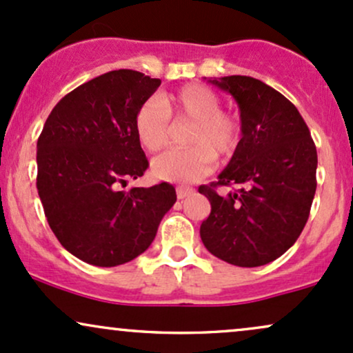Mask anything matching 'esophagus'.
Masks as SVG:
<instances>
[{
    "label": "esophagus",
    "mask_w": 353,
    "mask_h": 353,
    "mask_svg": "<svg viewBox=\"0 0 353 353\" xmlns=\"http://www.w3.org/2000/svg\"><path fill=\"white\" fill-rule=\"evenodd\" d=\"M176 192H177V199H185V197H189L190 194H194V189L188 188V185H179V188L176 189Z\"/></svg>",
    "instance_id": "esophagus-1"
}]
</instances>
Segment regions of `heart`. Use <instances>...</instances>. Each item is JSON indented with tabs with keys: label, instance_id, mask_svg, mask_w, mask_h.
<instances>
[{
	"label": "heart",
	"instance_id": "heart-1",
	"mask_svg": "<svg viewBox=\"0 0 353 353\" xmlns=\"http://www.w3.org/2000/svg\"><path fill=\"white\" fill-rule=\"evenodd\" d=\"M169 117L190 121L185 136L189 148L172 149L152 161V174L169 182H194L212 168L216 159H228L237 151L242 124L237 116L221 109V98L204 84L192 83L163 96L148 99L134 114V132L145 151L157 152L168 145Z\"/></svg>",
	"mask_w": 353,
	"mask_h": 353
}]
</instances>
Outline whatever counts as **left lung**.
I'll list each match as a JSON object with an SVG mask.
<instances>
[{
    "mask_svg": "<svg viewBox=\"0 0 353 353\" xmlns=\"http://www.w3.org/2000/svg\"><path fill=\"white\" fill-rule=\"evenodd\" d=\"M241 111L242 137L216 182L201 185L210 214L201 224L205 249L239 267L275 261L295 244L317 189V149L301 112L250 76L209 79ZM217 187H236L228 196Z\"/></svg>",
    "mask_w": 353,
    "mask_h": 353,
    "instance_id": "1",
    "label": "left lung"
}]
</instances>
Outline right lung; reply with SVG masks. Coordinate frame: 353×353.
<instances>
[{
	"mask_svg": "<svg viewBox=\"0 0 353 353\" xmlns=\"http://www.w3.org/2000/svg\"><path fill=\"white\" fill-rule=\"evenodd\" d=\"M159 84L139 71H109L72 89L44 123L36 154L44 216L61 245L91 265L143 254L177 199L168 182L121 190L149 165L134 114Z\"/></svg>",
	"mask_w": 353,
	"mask_h": 353,
	"instance_id": "1",
	"label": "right lung"
}]
</instances>
